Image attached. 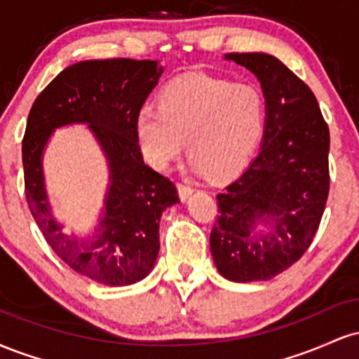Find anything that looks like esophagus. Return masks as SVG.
Masks as SVG:
<instances>
[{"label":"esophagus","mask_w":359,"mask_h":359,"mask_svg":"<svg viewBox=\"0 0 359 359\" xmlns=\"http://www.w3.org/2000/svg\"><path fill=\"white\" fill-rule=\"evenodd\" d=\"M177 189H179V196H180V199H182V201L187 199V197L192 194V187L189 184L179 182V184H177Z\"/></svg>","instance_id":"34e87169"}]
</instances>
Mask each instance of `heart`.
I'll use <instances>...</instances> for the list:
<instances>
[{
    "label": "heart",
    "instance_id": "b5f03b06",
    "mask_svg": "<svg viewBox=\"0 0 359 359\" xmlns=\"http://www.w3.org/2000/svg\"><path fill=\"white\" fill-rule=\"evenodd\" d=\"M266 123V101L251 84L187 74L168 82L158 109H140L135 131L147 162L165 170L187 143L189 160L209 179L226 180L248 165Z\"/></svg>",
    "mask_w": 359,
    "mask_h": 359
}]
</instances>
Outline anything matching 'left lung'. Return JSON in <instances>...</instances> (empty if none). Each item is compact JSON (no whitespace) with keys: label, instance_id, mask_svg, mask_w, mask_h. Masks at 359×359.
<instances>
[{"label":"left lung","instance_id":"1","mask_svg":"<svg viewBox=\"0 0 359 359\" xmlns=\"http://www.w3.org/2000/svg\"><path fill=\"white\" fill-rule=\"evenodd\" d=\"M262 82L266 125L262 150L217 194L211 251L222 277L270 280L302 258L329 196V128L309 86L269 53H226ZM269 235L255 237L256 222Z\"/></svg>","mask_w":359,"mask_h":359}]
</instances>
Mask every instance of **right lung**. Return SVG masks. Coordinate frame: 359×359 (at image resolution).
<instances>
[{
    "label": "right lung",
    "instance_id": "add662e5",
    "mask_svg": "<svg viewBox=\"0 0 359 359\" xmlns=\"http://www.w3.org/2000/svg\"><path fill=\"white\" fill-rule=\"evenodd\" d=\"M156 60L77 62L39 94L25 130V196L48 246L77 273L109 287L145 278L160 250L162 211L179 203L175 184L143 162L135 121L158 82ZM88 122L109 155L111 187L100 229L77 243L61 234L43 189L41 151L55 127Z\"/></svg>",
    "mask_w": 359,
    "mask_h": 359
}]
</instances>
